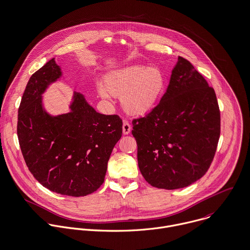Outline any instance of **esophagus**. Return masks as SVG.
I'll list each match as a JSON object with an SVG mask.
<instances>
[{
	"instance_id": "esophagus-1",
	"label": "esophagus",
	"mask_w": 250,
	"mask_h": 250,
	"mask_svg": "<svg viewBox=\"0 0 250 250\" xmlns=\"http://www.w3.org/2000/svg\"><path fill=\"white\" fill-rule=\"evenodd\" d=\"M131 130V125H129V123L127 121H124L123 124V132L124 134H128Z\"/></svg>"
}]
</instances>
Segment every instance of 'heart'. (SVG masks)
Here are the masks:
<instances>
[{"label":"heart","mask_w":250,"mask_h":250,"mask_svg":"<svg viewBox=\"0 0 250 250\" xmlns=\"http://www.w3.org/2000/svg\"><path fill=\"white\" fill-rule=\"evenodd\" d=\"M165 86L166 80L160 69L130 66L107 75L99 91L103 97L110 94L121 98L127 114L141 116L156 107Z\"/></svg>","instance_id":"obj_1"}]
</instances>
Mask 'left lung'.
Returning a JSON list of instances; mask_svg holds the SVG:
<instances>
[{
	"label": "left lung",
	"instance_id": "left-lung-1",
	"mask_svg": "<svg viewBox=\"0 0 250 250\" xmlns=\"http://www.w3.org/2000/svg\"><path fill=\"white\" fill-rule=\"evenodd\" d=\"M141 174L153 187H187L208 170L220 137V110L213 87L179 56L160 103L133 119Z\"/></svg>",
	"mask_w": 250,
	"mask_h": 250
}]
</instances>
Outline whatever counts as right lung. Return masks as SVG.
Instances as JSON below:
<instances>
[{"label":"right lung","instance_id":"1","mask_svg":"<svg viewBox=\"0 0 250 250\" xmlns=\"http://www.w3.org/2000/svg\"><path fill=\"white\" fill-rule=\"evenodd\" d=\"M60 76L53 58L31 76L18 108L17 136L37 181L54 193L82 197L103 184L123 121L118 115L97 113L80 93H75L70 113L49 116L41 94Z\"/></svg>","mask_w":250,"mask_h":250}]
</instances>
